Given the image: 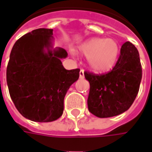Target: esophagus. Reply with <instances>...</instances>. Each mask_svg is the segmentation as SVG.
<instances>
[{
  "label": "esophagus",
  "mask_w": 152,
  "mask_h": 152,
  "mask_svg": "<svg viewBox=\"0 0 152 152\" xmlns=\"http://www.w3.org/2000/svg\"><path fill=\"white\" fill-rule=\"evenodd\" d=\"M84 76H85V75H84V70H80V79H83Z\"/></svg>",
  "instance_id": "1"
}]
</instances>
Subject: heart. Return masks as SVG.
I'll list each match as a JSON object with an SVG mask.
<instances>
[{
	"label": "heart",
	"instance_id": "b5f03b06",
	"mask_svg": "<svg viewBox=\"0 0 152 152\" xmlns=\"http://www.w3.org/2000/svg\"><path fill=\"white\" fill-rule=\"evenodd\" d=\"M78 51L87 57L88 66L93 72H107L116 63L119 45L113 39L91 38L78 47Z\"/></svg>",
	"mask_w": 152,
	"mask_h": 152
}]
</instances>
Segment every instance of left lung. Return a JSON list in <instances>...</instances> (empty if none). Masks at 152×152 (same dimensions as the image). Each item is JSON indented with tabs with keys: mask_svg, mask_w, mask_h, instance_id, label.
Segmentation results:
<instances>
[{
	"mask_svg": "<svg viewBox=\"0 0 152 152\" xmlns=\"http://www.w3.org/2000/svg\"><path fill=\"white\" fill-rule=\"evenodd\" d=\"M142 75L138 51L127 41L121 46L120 57L111 72L102 75L85 72L90 85L87 101L89 112L99 118L126 112L136 99Z\"/></svg>",
	"mask_w": 152,
	"mask_h": 152,
	"instance_id": "8db88e82",
	"label": "left lung"
}]
</instances>
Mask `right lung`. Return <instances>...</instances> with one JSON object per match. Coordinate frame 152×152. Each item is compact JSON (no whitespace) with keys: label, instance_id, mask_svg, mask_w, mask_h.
<instances>
[{"label":"right lung","instance_id":"add662e5","mask_svg":"<svg viewBox=\"0 0 152 152\" xmlns=\"http://www.w3.org/2000/svg\"><path fill=\"white\" fill-rule=\"evenodd\" d=\"M53 29L39 28L19 38L12 48L6 69L10 95L19 113L36 122H51L63 115V101L80 69L66 70L67 56L53 47Z\"/></svg>","mask_w":152,"mask_h":152}]
</instances>
